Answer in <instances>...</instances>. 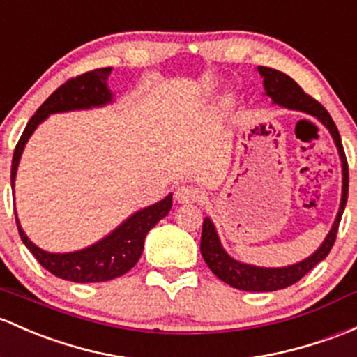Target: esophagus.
Here are the masks:
<instances>
[{
	"instance_id": "obj_1",
	"label": "esophagus",
	"mask_w": 357,
	"mask_h": 357,
	"mask_svg": "<svg viewBox=\"0 0 357 357\" xmlns=\"http://www.w3.org/2000/svg\"><path fill=\"white\" fill-rule=\"evenodd\" d=\"M174 197L179 204H195V202H200L204 198V193L198 188H195V186L185 185L176 190Z\"/></svg>"
}]
</instances>
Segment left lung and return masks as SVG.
Masks as SVG:
<instances>
[{"instance_id": "obj_1", "label": "left lung", "mask_w": 357, "mask_h": 357, "mask_svg": "<svg viewBox=\"0 0 357 357\" xmlns=\"http://www.w3.org/2000/svg\"><path fill=\"white\" fill-rule=\"evenodd\" d=\"M257 71L261 75V78H264V96H267L268 99L272 100V104L286 107V109L301 111L305 112V114L313 116L314 119H318V121L328 130L330 137L333 138V144H335L337 147V152H339L340 166H342V197H340L339 212H337L335 220H333L328 234L325 236L324 243H321L310 257L298 261V264L286 265V267H258V265L243 264V261L232 258L231 255L224 250L212 219H210V217H205L204 219L200 251L205 264L208 265V268L212 270L222 282L229 284L231 287L239 289V291L270 292L277 291V289L292 286V284L298 282L299 279H303L314 265H318L324 258H327L333 243H335L337 229H339V222L340 219H342L344 208H346L347 204L349 169L342 142H340L339 130H337L333 119L330 118L327 109H325L320 102L311 99L307 93H305V90L299 87L291 77L282 73V71L267 68V66H258Z\"/></svg>"}]
</instances>
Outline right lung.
Masks as SVG:
<instances>
[{
	"instance_id": "obj_1",
	"label": "right lung",
	"mask_w": 357,
	"mask_h": 357,
	"mask_svg": "<svg viewBox=\"0 0 357 357\" xmlns=\"http://www.w3.org/2000/svg\"><path fill=\"white\" fill-rule=\"evenodd\" d=\"M112 68H99L80 75L77 78L63 84L44 100L43 106L36 111L25 126L20 140L13 152L11 160V190L15 193V179H17L18 164L29 138L43 121H46L51 114L70 111H87L93 107H104L114 102V93L111 92L107 80H109ZM172 207V193L157 204L137 210L126 217L118 227L112 229L107 236L96 241L93 245L82 248L68 253H51L33 245L20 226L17 212L18 234L30 253L37 258L44 268L50 270L52 275L71 282H106V280L121 277L137 265L144 251L145 238L149 231L167 215Z\"/></svg>"
}]
</instances>
